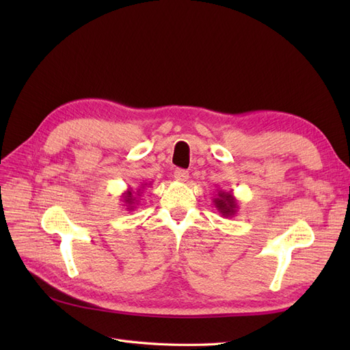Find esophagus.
<instances>
[{
	"label": "esophagus",
	"mask_w": 350,
	"mask_h": 350,
	"mask_svg": "<svg viewBox=\"0 0 350 350\" xmlns=\"http://www.w3.org/2000/svg\"><path fill=\"white\" fill-rule=\"evenodd\" d=\"M174 178L176 179V181H179V183H185L187 179H188V172L185 171V169H175L174 171Z\"/></svg>",
	"instance_id": "34e87169"
}]
</instances>
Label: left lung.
<instances>
[{
  "label": "left lung",
  "mask_w": 350,
  "mask_h": 350,
  "mask_svg": "<svg viewBox=\"0 0 350 350\" xmlns=\"http://www.w3.org/2000/svg\"><path fill=\"white\" fill-rule=\"evenodd\" d=\"M213 203L219 213L224 217H234L238 211V201L232 191L217 189V196L213 198Z\"/></svg>",
  "instance_id": "obj_1"
}]
</instances>
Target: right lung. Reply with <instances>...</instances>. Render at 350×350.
Listing matches in <instances>:
<instances>
[{"label": "right lung", "mask_w": 350, "mask_h": 350, "mask_svg": "<svg viewBox=\"0 0 350 350\" xmlns=\"http://www.w3.org/2000/svg\"><path fill=\"white\" fill-rule=\"evenodd\" d=\"M146 185H152V183H150V184H149V183H144V184H142V187L137 188V191H135V193L133 191V188H129V189H126L125 193H122V194H121V201L124 203L122 206H124L126 210L131 211V210H134V208H135V206H137V204H139V198L142 197V194H143L142 191H143Z\"/></svg>", "instance_id": "obj_1"}]
</instances>
